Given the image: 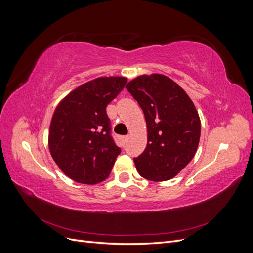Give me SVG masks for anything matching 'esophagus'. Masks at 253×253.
<instances>
[{
	"mask_svg": "<svg viewBox=\"0 0 253 253\" xmlns=\"http://www.w3.org/2000/svg\"><path fill=\"white\" fill-rule=\"evenodd\" d=\"M127 140H128V136L122 137V143H124V144H126L127 142Z\"/></svg>",
	"mask_w": 253,
	"mask_h": 253,
	"instance_id": "obj_1",
	"label": "esophagus"
}]
</instances>
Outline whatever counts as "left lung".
Wrapping results in <instances>:
<instances>
[{"instance_id": "left-lung-1", "label": "left lung", "mask_w": 253, "mask_h": 253, "mask_svg": "<svg viewBox=\"0 0 253 253\" xmlns=\"http://www.w3.org/2000/svg\"><path fill=\"white\" fill-rule=\"evenodd\" d=\"M126 88L143 111L148 143L134 158L143 178L165 181L175 177L194 157L201 119L194 103L177 83L160 74L142 75Z\"/></svg>"}]
</instances>
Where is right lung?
Returning a JSON list of instances; mask_svg holds the SVG:
<instances>
[{
    "mask_svg": "<svg viewBox=\"0 0 253 253\" xmlns=\"http://www.w3.org/2000/svg\"><path fill=\"white\" fill-rule=\"evenodd\" d=\"M125 77H100L60 101L48 134L50 154L73 180L95 185L109 177L120 148L111 136L106 106L124 89Z\"/></svg>",
    "mask_w": 253,
    "mask_h": 253,
    "instance_id": "obj_1",
    "label": "right lung"
}]
</instances>
